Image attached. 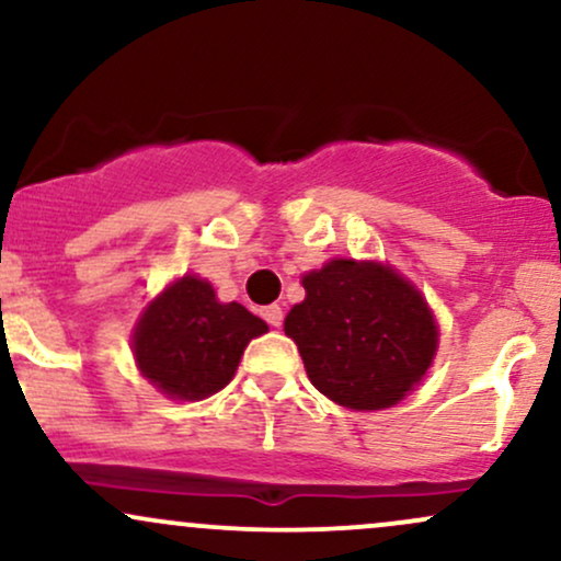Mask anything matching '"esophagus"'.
Segmentation results:
<instances>
[{
  "mask_svg": "<svg viewBox=\"0 0 561 561\" xmlns=\"http://www.w3.org/2000/svg\"><path fill=\"white\" fill-rule=\"evenodd\" d=\"M263 319H266L272 327H282V319H285V313H282L279 306H266V308H263Z\"/></svg>",
  "mask_w": 561,
  "mask_h": 561,
  "instance_id": "obj_1",
  "label": "esophagus"
}]
</instances>
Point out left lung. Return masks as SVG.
Segmentation results:
<instances>
[{"mask_svg":"<svg viewBox=\"0 0 561 561\" xmlns=\"http://www.w3.org/2000/svg\"><path fill=\"white\" fill-rule=\"evenodd\" d=\"M306 300L289 308L287 337L330 401L390 409L427 375L437 324L424 295L388 263L332 259L302 276Z\"/></svg>","mask_w":561,"mask_h":561,"instance_id":"obj_1","label":"left lung"}]
</instances>
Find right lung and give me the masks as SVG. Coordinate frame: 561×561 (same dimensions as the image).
<instances>
[{"mask_svg":"<svg viewBox=\"0 0 561 561\" xmlns=\"http://www.w3.org/2000/svg\"><path fill=\"white\" fill-rule=\"evenodd\" d=\"M268 324L221 302L210 282L184 274L141 311L131 337L141 377L176 401H203L234 377L244 347Z\"/></svg>","mask_w":561,"mask_h":561,"instance_id":"1","label":"right lung"}]
</instances>
